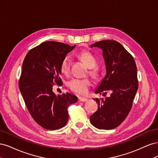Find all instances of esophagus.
Here are the masks:
<instances>
[{"instance_id": "34e87169", "label": "esophagus", "mask_w": 158, "mask_h": 158, "mask_svg": "<svg viewBox=\"0 0 158 158\" xmlns=\"http://www.w3.org/2000/svg\"><path fill=\"white\" fill-rule=\"evenodd\" d=\"M88 101V99L85 98H78V102H85Z\"/></svg>"}]
</instances>
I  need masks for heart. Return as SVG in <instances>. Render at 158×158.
I'll return each instance as SVG.
<instances>
[{
	"label": "heart",
	"mask_w": 158,
	"mask_h": 158,
	"mask_svg": "<svg viewBox=\"0 0 158 158\" xmlns=\"http://www.w3.org/2000/svg\"><path fill=\"white\" fill-rule=\"evenodd\" d=\"M79 57L84 63L89 67L88 74L93 78H97L100 73V70L96 65L97 60L95 57L89 51H82L79 53ZM60 69L61 73L68 76L70 71V60L69 56H66L62 60ZM91 81L88 78H73L69 81L68 87L72 92L81 95H84L88 92L90 87Z\"/></svg>",
	"instance_id": "heart-1"
}]
</instances>
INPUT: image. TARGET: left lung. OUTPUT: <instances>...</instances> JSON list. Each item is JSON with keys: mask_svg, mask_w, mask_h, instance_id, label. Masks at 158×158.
Returning <instances> with one entry per match:
<instances>
[{"mask_svg": "<svg viewBox=\"0 0 158 158\" xmlns=\"http://www.w3.org/2000/svg\"><path fill=\"white\" fill-rule=\"evenodd\" d=\"M103 51L107 73L95 94L110 97L95 98L97 111L91 115L92 125L99 129L110 130L117 127L125 121L132 106L138 88L137 69L132 56L118 42L103 40L95 42L91 47Z\"/></svg>", "mask_w": 158, "mask_h": 158, "instance_id": "left-lung-1", "label": "left lung"}]
</instances>
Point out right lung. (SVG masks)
<instances>
[{"mask_svg":"<svg viewBox=\"0 0 158 158\" xmlns=\"http://www.w3.org/2000/svg\"><path fill=\"white\" fill-rule=\"evenodd\" d=\"M75 47L46 41L31 49L23 62L19 89L33 120L47 130L65 126L69 119V106L78 101L73 94L56 95L52 92L55 84H63L60 63Z\"/></svg>","mask_w":158,"mask_h":158,"instance_id":"obj_1","label":"right lung"}]
</instances>
